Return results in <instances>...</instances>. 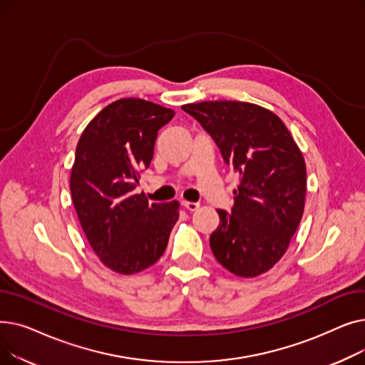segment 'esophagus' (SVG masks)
Instances as JSON below:
<instances>
[{
    "mask_svg": "<svg viewBox=\"0 0 365 365\" xmlns=\"http://www.w3.org/2000/svg\"><path fill=\"white\" fill-rule=\"evenodd\" d=\"M182 205L189 210V212H195V210L200 208V204L198 202H190V201H182Z\"/></svg>",
    "mask_w": 365,
    "mask_h": 365,
    "instance_id": "esophagus-1",
    "label": "esophagus"
}]
</instances>
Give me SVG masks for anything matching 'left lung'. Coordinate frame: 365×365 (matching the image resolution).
Listing matches in <instances>:
<instances>
[{
  "label": "left lung",
  "mask_w": 365,
  "mask_h": 365,
  "mask_svg": "<svg viewBox=\"0 0 365 365\" xmlns=\"http://www.w3.org/2000/svg\"><path fill=\"white\" fill-rule=\"evenodd\" d=\"M182 109L202 125L223 161L240 175L231 213L210 237L217 262L237 277L264 274L284 256L303 216L306 165L279 117L235 101L187 103Z\"/></svg>",
  "instance_id": "obj_1"
}]
</instances>
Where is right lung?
I'll return each mask as SVG.
<instances>
[{
	"label": "right lung",
	"mask_w": 365,
	"mask_h": 365,
	"mask_svg": "<svg viewBox=\"0 0 365 365\" xmlns=\"http://www.w3.org/2000/svg\"><path fill=\"white\" fill-rule=\"evenodd\" d=\"M175 110L143 99H120L84 128L71 170V195L93 252L110 271L133 275L155 263L179 219V202H148L136 194L158 130Z\"/></svg>",
	"instance_id": "add662e5"
}]
</instances>
